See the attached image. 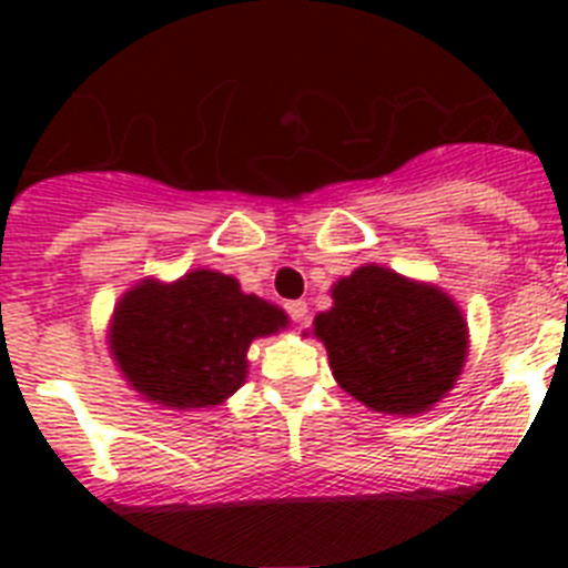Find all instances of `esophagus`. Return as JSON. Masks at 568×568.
<instances>
[{
	"label": "esophagus",
	"mask_w": 568,
	"mask_h": 568,
	"mask_svg": "<svg viewBox=\"0 0 568 568\" xmlns=\"http://www.w3.org/2000/svg\"><path fill=\"white\" fill-rule=\"evenodd\" d=\"M307 313H310V307H307V301H290L287 304V315L293 321H304L307 318Z\"/></svg>",
	"instance_id": "1"
}]
</instances>
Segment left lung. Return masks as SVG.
<instances>
[{"instance_id":"obj_1","label":"left lung","mask_w":568,"mask_h":568,"mask_svg":"<svg viewBox=\"0 0 568 568\" xmlns=\"http://www.w3.org/2000/svg\"><path fill=\"white\" fill-rule=\"evenodd\" d=\"M315 318L341 389L378 413L415 415L444 398L466 358V321L435 287L358 267Z\"/></svg>"}]
</instances>
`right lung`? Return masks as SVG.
<instances>
[{
    "instance_id": "1",
    "label": "right lung",
    "mask_w": 568,
    "mask_h": 568,
    "mask_svg": "<svg viewBox=\"0 0 568 568\" xmlns=\"http://www.w3.org/2000/svg\"><path fill=\"white\" fill-rule=\"evenodd\" d=\"M287 324L239 281L195 270L175 284L142 281L113 313L110 344L124 378L148 400L179 409L222 404L247 375L253 338Z\"/></svg>"
}]
</instances>
